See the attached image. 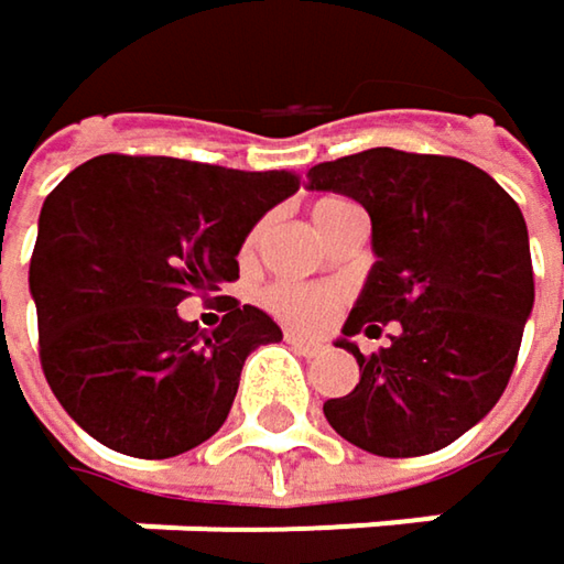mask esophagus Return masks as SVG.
<instances>
[{"mask_svg": "<svg viewBox=\"0 0 564 564\" xmlns=\"http://www.w3.org/2000/svg\"><path fill=\"white\" fill-rule=\"evenodd\" d=\"M286 345L296 351V355H306V358H313L323 345L319 341H313V338H306V335H296V333H286Z\"/></svg>", "mask_w": 564, "mask_h": 564, "instance_id": "1", "label": "esophagus"}]
</instances>
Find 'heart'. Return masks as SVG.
I'll use <instances>...</instances> for the list:
<instances>
[{
  "mask_svg": "<svg viewBox=\"0 0 564 564\" xmlns=\"http://www.w3.org/2000/svg\"><path fill=\"white\" fill-rule=\"evenodd\" d=\"M348 206V199L341 196H326L313 206V223L316 229L323 231L329 226L335 213ZM341 303V290L338 286H296V283H274L264 293V306L283 319L290 326L300 329H319L329 323V316L335 313V306Z\"/></svg>",
  "mask_w": 564,
  "mask_h": 564,
  "instance_id": "obj_1",
  "label": "heart"
}]
</instances>
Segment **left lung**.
Returning a JSON list of instances; mask_svg holds the SVG:
<instances>
[{"label": "left lung", "instance_id": "left-lung-1", "mask_svg": "<svg viewBox=\"0 0 564 564\" xmlns=\"http://www.w3.org/2000/svg\"><path fill=\"white\" fill-rule=\"evenodd\" d=\"M306 180L368 209L378 258L335 341L361 378L326 400L329 426L384 458L445 448L500 400L533 313L520 206L468 161L397 148L316 164ZM387 322L391 341L361 356L350 335L380 334Z\"/></svg>", "mask_w": 564, "mask_h": 564}]
</instances>
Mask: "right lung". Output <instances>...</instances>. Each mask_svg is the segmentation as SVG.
Returning <instances> with one entry per match:
<instances>
[{
	"instance_id": "1",
	"label": "right lung",
	"mask_w": 564,
	"mask_h": 564,
	"mask_svg": "<svg viewBox=\"0 0 564 564\" xmlns=\"http://www.w3.org/2000/svg\"><path fill=\"white\" fill-rule=\"evenodd\" d=\"M296 186L286 171L129 154L54 186L28 286L44 378L79 430L131 458H174L219 433L245 358L283 333L231 296H216L226 316L213 333L177 306L238 278L248 231Z\"/></svg>"
}]
</instances>
